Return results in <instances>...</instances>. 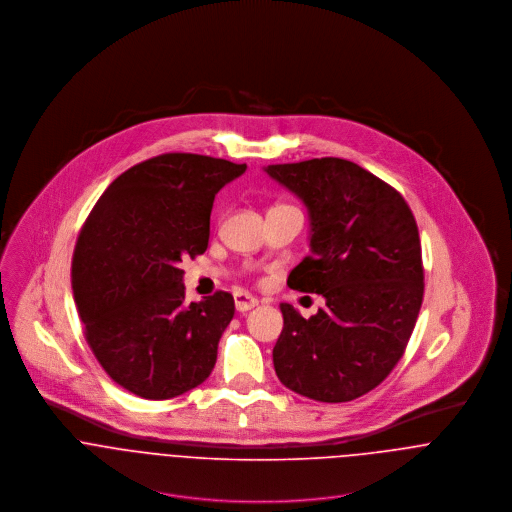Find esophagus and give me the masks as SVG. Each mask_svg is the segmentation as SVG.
<instances>
[{"label": "esophagus", "mask_w": 512, "mask_h": 512, "mask_svg": "<svg viewBox=\"0 0 512 512\" xmlns=\"http://www.w3.org/2000/svg\"><path fill=\"white\" fill-rule=\"evenodd\" d=\"M234 305H236L238 311L244 313V311L254 309L258 305V299L254 295H250V293L236 292L234 293Z\"/></svg>", "instance_id": "34e87169"}]
</instances>
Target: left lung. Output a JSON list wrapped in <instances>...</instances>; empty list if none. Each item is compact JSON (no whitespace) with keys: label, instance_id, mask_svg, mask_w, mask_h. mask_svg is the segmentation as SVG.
<instances>
[{"label":"left lung","instance_id":"1","mask_svg":"<svg viewBox=\"0 0 512 512\" xmlns=\"http://www.w3.org/2000/svg\"><path fill=\"white\" fill-rule=\"evenodd\" d=\"M266 173L311 219V254L288 286L325 297L309 319L280 305L276 374L311 400H355L392 372L414 331L424 299L418 224L394 187L353 161L321 157L268 165Z\"/></svg>","mask_w":512,"mask_h":512}]
</instances>
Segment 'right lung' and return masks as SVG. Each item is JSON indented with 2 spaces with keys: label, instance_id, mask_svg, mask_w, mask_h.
Listing matches in <instances>:
<instances>
[{
  "label": "right lung",
  "instance_id": "obj_1",
  "mask_svg": "<svg viewBox=\"0 0 512 512\" xmlns=\"http://www.w3.org/2000/svg\"><path fill=\"white\" fill-rule=\"evenodd\" d=\"M246 171L197 153H161L116 177L76 238L73 293L84 337L106 374L146 400L205 382L234 299L185 303L179 262L209 246L215 195Z\"/></svg>",
  "mask_w": 512,
  "mask_h": 512
}]
</instances>
